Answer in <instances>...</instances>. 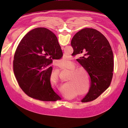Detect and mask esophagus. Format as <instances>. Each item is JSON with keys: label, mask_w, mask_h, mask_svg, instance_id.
<instances>
[{"label": "esophagus", "mask_w": 128, "mask_h": 128, "mask_svg": "<svg viewBox=\"0 0 128 128\" xmlns=\"http://www.w3.org/2000/svg\"><path fill=\"white\" fill-rule=\"evenodd\" d=\"M62 50H64V47H62Z\"/></svg>", "instance_id": "obj_1"}]
</instances>
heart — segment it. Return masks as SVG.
<instances>
[{
	"mask_svg": "<svg viewBox=\"0 0 128 128\" xmlns=\"http://www.w3.org/2000/svg\"><path fill=\"white\" fill-rule=\"evenodd\" d=\"M69 62L68 58H64L60 61L61 64H68ZM76 69L75 64L71 62L66 67L61 68L63 70L71 72L69 75L68 82L66 83V86L69 89H71L75 92H78V94L81 96H86L89 92L90 88L91 79L88 72L84 69ZM51 76L57 80L59 76V72L57 70L52 72ZM87 87H86V86ZM86 88L85 89L84 88ZM85 90H84V89ZM67 96H70V94H67Z\"/></svg>",
	"mask_w": 128,
	"mask_h": 128,
	"instance_id": "obj_1",
	"label": "heart"
}]
</instances>
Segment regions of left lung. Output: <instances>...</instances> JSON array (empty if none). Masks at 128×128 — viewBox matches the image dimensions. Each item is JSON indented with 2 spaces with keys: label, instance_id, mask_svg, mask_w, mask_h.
I'll list each match as a JSON object with an SVG mask.
<instances>
[{
  "label": "left lung",
  "instance_id": "8db88e82",
  "mask_svg": "<svg viewBox=\"0 0 128 128\" xmlns=\"http://www.w3.org/2000/svg\"><path fill=\"white\" fill-rule=\"evenodd\" d=\"M72 54L81 56L76 60L90 75V90L82 102L92 101L110 86L113 77L114 56L106 38L99 31L84 28L72 38Z\"/></svg>",
  "mask_w": 128,
  "mask_h": 128
}]
</instances>
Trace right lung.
<instances>
[{
  "mask_svg": "<svg viewBox=\"0 0 128 128\" xmlns=\"http://www.w3.org/2000/svg\"><path fill=\"white\" fill-rule=\"evenodd\" d=\"M62 56L57 37L50 30L37 28L26 34L15 51L13 71L26 94L41 101L61 100L52 88L50 78L52 60Z\"/></svg>",
  "mask_w": 128,
  "mask_h": 128,
  "instance_id": "add662e5",
  "label": "right lung"
}]
</instances>
